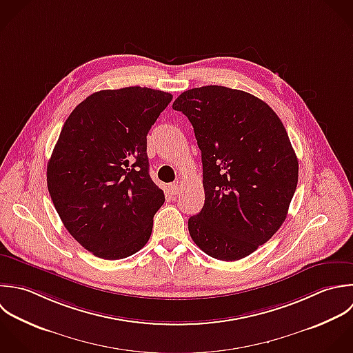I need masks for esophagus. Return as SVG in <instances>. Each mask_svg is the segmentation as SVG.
<instances>
[{"mask_svg":"<svg viewBox=\"0 0 353 353\" xmlns=\"http://www.w3.org/2000/svg\"><path fill=\"white\" fill-rule=\"evenodd\" d=\"M168 190H169V192H170L172 195H176V194H179V191H180V185H179L177 183H172V184L168 187Z\"/></svg>","mask_w":353,"mask_h":353,"instance_id":"1","label":"esophagus"}]
</instances>
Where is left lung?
Returning <instances> with one entry per match:
<instances>
[{"label":"left lung","instance_id":"8db88e82","mask_svg":"<svg viewBox=\"0 0 353 353\" xmlns=\"http://www.w3.org/2000/svg\"><path fill=\"white\" fill-rule=\"evenodd\" d=\"M173 110L190 119L202 154L205 205L190 235L213 259H245L281 228L296 192L288 132L265 101L219 85L183 92Z\"/></svg>","mask_w":353,"mask_h":353}]
</instances>
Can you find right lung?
<instances>
[{
  "mask_svg": "<svg viewBox=\"0 0 353 353\" xmlns=\"http://www.w3.org/2000/svg\"><path fill=\"white\" fill-rule=\"evenodd\" d=\"M172 99L141 86L100 90L63 125L48 191L65 230L96 257H129L151 236L165 195L148 173L147 134Z\"/></svg>",
  "mask_w": 353,
  "mask_h": 353,
  "instance_id": "obj_1",
  "label": "right lung"
}]
</instances>
